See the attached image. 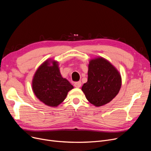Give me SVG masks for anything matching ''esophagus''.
<instances>
[{"instance_id":"esophagus-1","label":"esophagus","mask_w":151,"mask_h":151,"mask_svg":"<svg viewBox=\"0 0 151 151\" xmlns=\"http://www.w3.org/2000/svg\"><path fill=\"white\" fill-rule=\"evenodd\" d=\"M74 86L75 88H80L81 86V82L80 81H78V82H75L74 83Z\"/></svg>"}]
</instances>
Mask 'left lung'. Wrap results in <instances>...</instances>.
I'll use <instances>...</instances> for the list:
<instances>
[{
  "label": "left lung",
  "mask_w": 151,
  "mask_h": 151,
  "mask_svg": "<svg viewBox=\"0 0 151 151\" xmlns=\"http://www.w3.org/2000/svg\"><path fill=\"white\" fill-rule=\"evenodd\" d=\"M88 81L82 91L91 104L101 106L111 101L121 87V76L117 69L107 60L98 58L91 60Z\"/></svg>",
  "instance_id": "1"
}]
</instances>
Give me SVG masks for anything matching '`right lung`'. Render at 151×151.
Segmentation results:
<instances>
[{
	"mask_svg": "<svg viewBox=\"0 0 151 151\" xmlns=\"http://www.w3.org/2000/svg\"><path fill=\"white\" fill-rule=\"evenodd\" d=\"M50 61H45L36 71L32 89L40 100L47 106L54 107L65 100L68 92L73 86L62 77L58 62ZM50 63H52L51 66Z\"/></svg>",
	"mask_w": 151,
	"mask_h": 151,
	"instance_id": "obj_1",
	"label": "right lung"
}]
</instances>
